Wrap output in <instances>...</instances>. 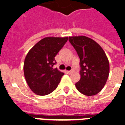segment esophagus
I'll use <instances>...</instances> for the list:
<instances>
[{"instance_id":"1","label":"esophagus","mask_w":125,"mask_h":125,"mask_svg":"<svg viewBox=\"0 0 125 125\" xmlns=\"http://www.w3.org/2000/svg\"><path fill=\"white\" fill-rule=\"evenodd\" d=\"M74 71H74V69H72V70H71V71H67V72L68 74H71V73H73Z\"/></svg>"}]
</instances>
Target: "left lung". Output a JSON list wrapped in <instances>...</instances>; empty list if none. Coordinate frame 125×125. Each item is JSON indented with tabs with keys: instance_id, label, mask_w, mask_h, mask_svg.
<instances>
[{
	"instance_id": "left-lung-1",
	"label": "left lung",
	"mask_w": 125,
	"mask_h": 125,
	"mask_svg": "<svg viewBox=\"0 0 125 125\" xmlns=\"http://www.w3.org/2000/svg\"><path fill=\"white\" fill-rule=\"evenodd\" d=\"M69 41L80 58L81 79L76 88L86 96H93L104 88L109 74V63L102 48L85 36L69 37Z\"/></svg>"
}]
</instances>
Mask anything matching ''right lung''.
Returning <instances> with one entry per match:
<instances>
[{"label":"right lung","instance_id":"obj_1","mask_svg":"<svg viewBox=\"0 0 125 125\" xmlns=\"http://www.w3.org/2000/svg\"><path fill=\"white\" fill-rule=\"evenodd\" d=\"M67 37H46L38 42L27 54L23 71L27 83L37 95L54 91L64 73L54 69L55 56L67 41Z\"/></svg>","mask_w":125,"mask_h":125}]
</instances>
